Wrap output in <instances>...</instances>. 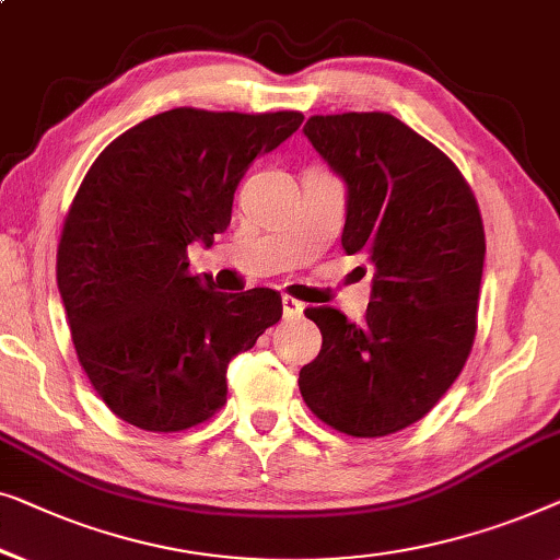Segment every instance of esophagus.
<instances>
[{
  "label": "esophagus",
  "mask_w": 560,
  "mask_h": 560,
  "mask_svg": "<svg viewBox=\"0 0 560 560\" xmlns=\"http://www.w3.org/2000/svg\"><path fill=\"white\" fill-rule=\"evenodd\" d=\"M281 306H283V317H291V319L299 317V314L304 312V304L289 294L281 296Z\"/></svg>",
  "instance_id": "1"
}]
</instances>
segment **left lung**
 Listing matches in <instances>:
<instances>
[{"label": "left lung", "instance_id": "left-lung-1", "mask_svg": "<svg viewBox=\"0 0 560 560\" xmlns=\"http://www.w3.org/2000/svg\"><path fill=\"white\" fill-rule=\"evenodd\" d=\"M304 133L348 185L345 254L375 273L362 325L335 306L304 312L322 350L299 390L342 434H396L439 404L475 345L482 215L456 164L396 116H312Z\"/></svg>", "mask_w": 560, "mask_h": 560}]
</instances>
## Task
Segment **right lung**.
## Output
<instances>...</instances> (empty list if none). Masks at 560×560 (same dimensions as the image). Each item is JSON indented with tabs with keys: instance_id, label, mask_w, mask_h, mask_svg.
Here are the masks:
<instances>
[{
	"instance_id": "1",
	"label": "right lung",
	"mask_w": 560,
	"mask_h": 560,
	"mask_svg": "<svg viewBox=\"0 0 560 560\" xmlns=\"http://www.w3.org/2000/svg\"><path fill=\"white\" fill-rule=\"evenodd\" d=\"M302 121L172 108L85 172L55 271L78 362L121 421L156 434L200 427L225 406L228 362L281 319L273 289L223 294L190 277L187 246L225 231L250 162Z\"/></svg>"
}]
</instances>
